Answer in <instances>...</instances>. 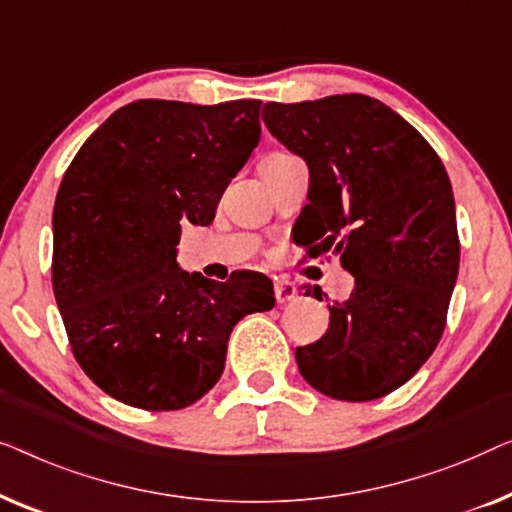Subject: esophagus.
Returning <instances> with one entry per match:
<instances>
[{
  "label": "esophagus",
  "mask_w": 512,
  "mask_h": 512,
  "mask_svg": "<svg viewBox=\"0 0 512 512\" xmlns=\"http://www.w3.org/2000/svg\"><path fill=\"white\" fill-rule=\"evenodd\" d=\"M273 292H276L278 304H287V301H292L294 297H297V285H294L290 278L280 276L273 280Z\"/></svg>",
  "instance_id": "1"
}]
</instances>
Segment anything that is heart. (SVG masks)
Listing matches in <instances>:
<instances>
[{
    "label": "heart",
    "instance_id": "1",
    "mask_svg": "<svg viewBox=\"0 0 512 512\" xmlns=\"http://www.w3.org/2000/svg\"><path fill=\"white\" fill-rule=\"evenodd\" d=\"M269 157H280V155H269Z\"/></svg>",
    "mask_w": 512,
    "mask_h": 512
}]
</instances>
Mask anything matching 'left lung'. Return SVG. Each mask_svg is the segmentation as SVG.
<instances>
[{"label":"left lung","instance_id":"1","mask_svg":"<svg viewBox=\"0 0 512 512\" xmlns=\"http://www.w3.org/2000/svg\"><path fill=\"white\" fill-rule=\"evenodd\" d=\"M262 120L311 174L301 246L338 255L355 276L350 297L329 306L327 334L294 352L301 376L338 401L385 397L420 371L445 329L459 271L448 171L413 125L366 95L269 102Z\"/></svg>","mask_w":512,"mask_h":512}]
</instances>
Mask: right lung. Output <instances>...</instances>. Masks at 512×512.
Here are the masks:
<instances>
[{
	"instance_id": "1",
	"label": "right lung",
	"mask_w": 512,
	"mask_h": 512,
	"mask_svg": "<svg viewBox=\"0 0 512 512\" xmlns=\"http://www.w3.org/2000/svg\"><path fill=\"white\" fill-rule=\"evenodd\" d=\"M257 99H139L78 150L53 211V290L76 362L143 410L194 403L225 371L239 320L276 304L264 273L229 283L176 262L181 225H211L259 143Z\"/></svg>"
}]
</instances>
